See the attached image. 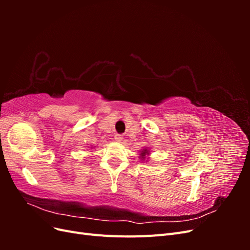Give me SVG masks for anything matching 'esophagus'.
I'll list each match as a JSON object with an SVG mask.
<instances>
[{"instance_id":"obj_1","label":"esophagus","mask_w":250,"mask_h":250,"mask_svg":"<svg viewBox=\"0 0 250 250\" xmlns=\"http://www.w3.org/2000/svg\"><path fill=\"white\" fill-rule=\"evenodd\" d=\"M115 141L116 142H122L123 141V135L122 134H116L115 135Z\"/></svg>"}]
</instances>
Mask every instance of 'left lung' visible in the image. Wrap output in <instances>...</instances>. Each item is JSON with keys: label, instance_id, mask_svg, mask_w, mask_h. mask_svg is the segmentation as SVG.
<instances>
[{"label": "left lung", "instance_id": "left-lung-1", "mask_svg": "<svg viewBox=\"0 0 250 250\" xmlns=\"http://www.w3.org/2000/svg\"><path fill=\"white\" fill-rule=\"evenodd\" d=\"M149 154V151L147 150V149H143L142 151H141V154H140V157L142 158V160L144 161L145 160V157H146V155H148Z\"/></svg>", "mask_w": 250, "mask_h": 250}]
</instances>
